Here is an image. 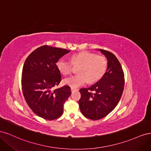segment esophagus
Instances as JSON below:
<instances>
[{"mask_svg": "<svg viewBox=\"0 0 151 151\" xmlns=\"http://www.w3.org/2000/svg\"><path fill=\"white\" fill-rule=\"evenodd\" d=\"M78 89H77L76 88H71V91L72 92V91H77Z\"/></svg>", "mask_w": 151, "mask_h": 151, "instance_id": "esophagus-1", "label": "esophagus"}]
</instances>
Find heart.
Returning <instances> with one entry per match:
<instances>
[{"instance_id":"heart-1","label":"heart","mask_w":151,"mask_h":151,"mask_svg":"<svg viewBox=\"0 0 151 151\" xmlns=\"http://www.w3.org/2000/svg\"><path fill=\"white\" fill-rule=\"evenodd\" d=\"M74 65H80L79 74L68 77L63 80L65 84L76 88L89 81L95 83L104 76L107 69V60L103 56L89 52H82L72 57V62L64 58L59 59L57 63L58 69L63 74L68 75L73 71Z\"/></svg>"}]
</instances>
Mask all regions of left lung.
<instances>
[{
	"label": "left lung",
	"instance_id": "left-lung-1",
	"mask_svg": "<svg viewBox=\"0 0 151 151\" xmlns=\"http://www.w3.org/2000/svg\"><path fill=\"white\" fill-rule=\"evenodd\" d=\"M97 50L107 59L106 71L96 83L79 90L81 98L79 101L81 113L94 120L101 119L113 110L122 97L125 84L122 65L115 55L106 50Z\"/></svg>",
	"mask_w": 151,
	"mask_h": 151
}]
</instances>
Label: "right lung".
<instances>
[{"label":"right lung","mask_w":151,"mask_h":151,"mask_svg":"<svg viewBox=\"0 0 151 151\" xmlns=\"http://www.w3.org/2000/svg\"><path fill=\"white\" fill-rule=\"evenodd\" d=\"M70 50L44 45L27 57L22 72V89L27 104L35 114L52 120L60 117L63 104L71 94L65 85L53 90L61 81L57 63Z\"/></svg>","instance_id":"1"}]
</instances>
